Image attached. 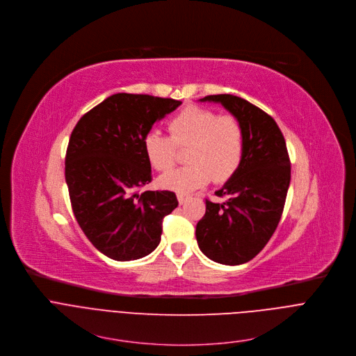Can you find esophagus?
<instances>
[{
	"label": "esophagus",
	"instance_id": "34e87169",
	"mask_svg": "<svg viewBox=\"0 0 356 356\" xmlns=\"http://www.w3.org/2000/svg\"><path fill=\"white\" fill-rule=\"evenodd\" d=\"M177 197H178V202H179V204L185 203V202H186V199H188V197H186L184 193H178V195H177Z\"/></svg>",
	"mask_w": 356,
	"mask_h": 356
}]
</instances>
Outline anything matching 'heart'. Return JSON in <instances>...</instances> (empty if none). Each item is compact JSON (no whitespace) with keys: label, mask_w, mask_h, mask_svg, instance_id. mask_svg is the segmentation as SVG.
Returning <instances> with one entry per match:
<instances>
[{"label":"heart","mask_w":356,"mask_h":356,"mask_svg":"<svg viewBox=\"0 0 356 356\" xmlns=\"http://www.w3.org/2000/svg\"><path fill=\"white\" fill-rule=\"evenodd\" d=\"M168 136L157 130L143 138L149 164L157 171L170 170L177 160V149L185 152V167L160 177L159 184L178 193H189L204 186L213 178L226 182L238 170L244 156V131L230 115L191 105L168 122Z\"/></svg>","instance_id":"1"}]
</instances>
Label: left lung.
Masks as SVG:
<instances>
[{
    "label": "left lung",
    "instance_id": "8db88e82",
    "mask_svg": "<svg viewBox=\"0 0 356 356\" xmlns=\"http://www.w3.org/2000/svg\"><path fill=\"white\" fill-rule=\"evenodd\" d=\"M200 101L222 104L240 122L244 156L234 175L215 192L226 200L206 199V213L196 225L197 245L215 262L245 264L266 245L280 220L291 184L286 141L268 113L240 97L220 94Z\"/></svg>",
    "mask_w": 356,
    "mask_h": 356
}]
</instances>
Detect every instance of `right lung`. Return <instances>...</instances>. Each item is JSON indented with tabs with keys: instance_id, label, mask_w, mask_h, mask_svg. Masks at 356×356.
<instances>
[{
	"instance_id": "obj_1",
	"label": "right lung",
	"mask_w": 356,
	"mask_h": 356,
	"mask_svg": "<svg viewBox=\"0 0 356 356\" xmlns=\"http://www.w3.org/2000/svg\"><path fill=\"white\" fill-rule=\"evenodd\" d=\"M181 101L115 94L76 124L65 153L74 216L92 245L115 261L138 259L161 240L163 219L178 206L174 192L140 189L152 182L143 138Z\"/></svg>"
}]
</instances>
